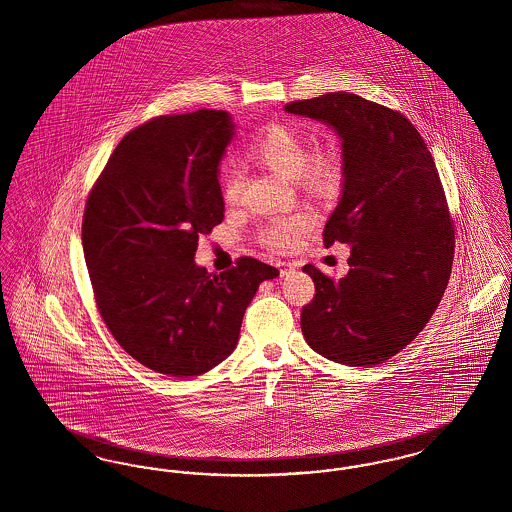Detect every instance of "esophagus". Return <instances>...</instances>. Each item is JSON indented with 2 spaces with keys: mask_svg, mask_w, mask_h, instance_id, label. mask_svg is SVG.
<instances>
[{
  "mask_svg": "<svg viewBox=\"0 0 512 512\" xmlns=\"http://www.w3.org/2000/svg\"><path fill=\"white\" fill-rule=\"evenodd\" d=\"M292 263H278V270H280V276H286L288 272H292L293 270Z\"/></svg>",
  "mask_w": 512,
  "mask_h": 512,
  "instance_id": "obj_1",
  "label": "esophagus"
}]
</instances>
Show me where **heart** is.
Segmentation results:
<instances>
[{
  "label": "heart",
  "mask_w": 512,
  "mask_h": 512,
  "mask_svg": "<svg viewBox=\"0 0 512 512\" xmlns=\"http://www.w3.org/2000/svg\"><path fill=\"white\" fill-rule=\"evenodd\" d=\"M247 153L257 163L295 180L311 190L332 192L343 180V159L340 149L322 144L309 151L303 132L288 122H272L257 132ZM242 171L236 165H226L220 174V192L226 203H236L242 194ZM315 215L301 211L290 217L272 220L261 232V242L274 251H290L301 236L315 226Z\"/></svg>",
  "instance_id": "obj_1"
}]
</instances>
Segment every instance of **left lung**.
Here are the masks:
<instances>
[{
  "mask_svg": "<svg viewBox=\"0 0 512 512\" xmlns=\"http://www.w3.org/2000/svg\"><path fill=\"white\" fill-rule=\"evenodd\" d=\"M286 111L340 134L343 195L322 240L351 245L340 280L303 267L315 297L301 332L330 361L380 365L424 330L451 276L455 222L434 157L403 113L357 94L299 99Z\"/></svg>",
  "mask_w": 512,
  "mask_h": 512,
  "instance_id": "8db88e82",
  "label": "left lung"
}]
</instances>
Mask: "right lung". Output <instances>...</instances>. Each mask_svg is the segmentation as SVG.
<instances>
[{"label":"right lung","instance_id":"1","mask_svg":"<svg viewBox=\"0 0 512 512\" xmlns=\"http://www.w3.org/2000/svg\"><path fill=\"white\" fill-rule=\"evenodd\" d=\"M232 128L213 109L149 119L115 147L84 207L99 315L130 357L167 376L222 363L259 284L278 276L253 257L220 274L194 263L199 236L224 219L219 163Z\"/></svg>","mask_w":512,"mask_h":512}]
</instances>
